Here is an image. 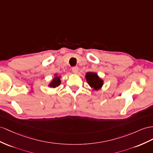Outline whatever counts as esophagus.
Listing matches in <instances>:
<instances>
[{"mask_svg": "<svg viewBox=\"0 0 153 153\" xmlns=\"http://www.w3.org/2000/svg\"><path fill=\"white\" fill-rule=\"evenodd\" d=\"M72 70L74 74H77L78 72V70H79V68H78V66H74V67H72Z\"/></svg>", "mask_w": 153, "mask_h": 153, "instance_id": "obj_1", "label": "esophagus"}]
</instances>
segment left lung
<instances>
[{
	"instance_id": "1",
	"label": "left lung",
	"mask_w": 153,
	"mask_h": 153,
	"mask_svg": "<svg viewBox=\"0 0 153 153\" xmlns=\"http://www.w3.org/2000/svg\"><path fill=\"white\" fill-rule=\"evenodd\" d=\"M86 79L88 85L96 90L99 89L103 85V80L100 79L96 73L88 72L86 74Z\"/></svg>"
}]
</instances>
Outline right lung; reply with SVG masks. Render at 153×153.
<instances>
[{
  "instance_id": "1",
  "label": "right lung",
  "mask_w": 153,
  "mask_h": 153,
  "mask_svg": "<svg viewBox=\"0 0 153 153\" xmlns=\"http://www.w3.org/2000/svg\"><path fill=\"white\" fill-rule=\"evenodd\" d=\"M61 84V80H60V78L59 77H55L53 78V79L52 80V81L51 82L50 84V87H52L53 88H55L57 87Z\"/></svg>"
}]
</instances>
